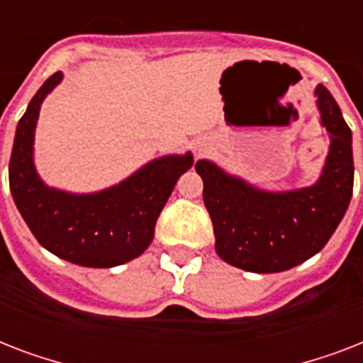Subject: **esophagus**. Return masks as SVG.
<instances>
[{"label": "esophagus", "mask_w": 363, "mask_h": 363, "mask_svg": "<svg viewBox=\"0 0 363 363\" xmlns=\"http://www.w3.org/2000/svg\"><path fill=\"white\" fill-rule=\"evenodd\" d=\"M209 150H211L209 141H205V139L198 141V145H196V154H198V156H203V154H207Z\"/></svg>", "instance_id": "1"}]
</instances>
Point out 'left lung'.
<instances>
[{
	"label": "left lung",
	"mask_w": 363,
	"mask_h": 363,
	"mask_svg": "<svg viewBox=\"0 0 363 363\" xmlns=\"http://www.w3.org/2000/svg\"><path fill=\"white\" fill-rule=\"evenodd\" d=\"M320 124L330 133L326 164L315 184L269 192L198 160L203 201L224 262L250 273H279L320 252L343 220L352 198V131L326 86L315 88Z\"/></svg>",
	"instance_id": "left-lung-1"
}]
</instances>
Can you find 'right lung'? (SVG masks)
<instances>
[{"label": "right lung", "instance_id": "obj_1", "mask_svg": "<svg viewBox=\"0 0 363 363\" xmlns=\"http://www.w3.org/2000/svg\"><path fill=\"white\" fill-rule=\"evenodd\" d=\"M62 71L31 98L14 133L9 186L14 205L35 239L58 258L84 267H115L141 256L152 242L160 213L192 152L169 154L99 192L73 194L43 182L33 164L35 125L43 99L62 82Z\"/></svg>", "mask_w": 363, "mask_h": 363}]
</instances>
